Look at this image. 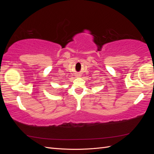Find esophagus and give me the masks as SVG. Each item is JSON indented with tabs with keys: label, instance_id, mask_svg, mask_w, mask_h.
Returning a JSON list of instances; mask_svg holds the SVG:
<instances>
[{
	"label": "esophagus",
	"instance_id": "34e87169",
	"mask_svg": "<svg viewBox=\"0 0 154 154\" xmlns=\"http://www.w3.org/2000/svg\"><path fill=\"white\" fill-rule=\"evenodd\" d=\"M80 76V74H77V76Z\"/></svg>",
	"mask_w": 154,
	"mask_h": 154
}]
</instances>
